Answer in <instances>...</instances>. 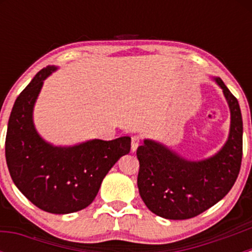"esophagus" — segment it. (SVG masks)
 I'll list each match as a JSON object with an SVG mask.
<instances>
[{"label":"esophagus","mask_w":252,"mask_h":252,"mask_svg":"<svg viewBox=\"0 0 252 252\" xmlns=\"http://www.w3.org/2000/svg\"><path fill=\"white\" fill-rule=\"evenodd\" d=\"M140 143H141L140 136H137V135L132 136V137H131V152L132 153H135L136 150H137L138 146H140Z\"/></svg>","instance_id":"34e87169"}]
</instances>
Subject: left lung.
<instances>
[{
	"label": "left lung",
	"instance_id": "obj_1",
	"mask_svg": "<svg viewBox=\"0 0 252 252\" xmlns=\"http://www.w3.org/2000/svg\"><path fill=\"white\" fill-rule=\"evenodd\" d=\"M212 79L222 90L231 114L227 140L219 152L193 161L148 138L136 152L140 162L138 192L156 216L182 220L200 215L230 192L239 174L243 155L241 108L220 78Z\"/></svg>",
	"mask_w": 252,
	"mask_h": 252
}]
</instances>
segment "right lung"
I'll return each instance as SVG.
<instances>
[{
	"label": "right lung",
	"mask_w": 252,
	"mask_h": 252,
	"mask_svg": "<svg viewBox=\"0 0 252 252\" xmlns=\"http://www.w3.org/2000/svg\"><path fill=\"white\" fill-rule=\"evenodd\" d=\"M57 70L42 68L16 98L5 136V160L14 184L28 200L46 212L67 215L94 200L109 170L129 154L131 138H94L74 146L43 140L34 126V105L45 79Z\"/></svg>",
	"instance_id": "1"
}]
</instances>
